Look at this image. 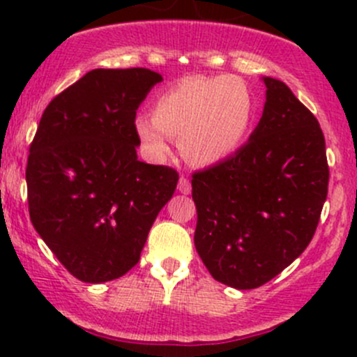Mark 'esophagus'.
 <instances>
[{
	"label": "esophagus",
	"mask_w": 357,
	"mask_h": 357,
	"mask_svg": "<svg viewBox=\"0 0 357 357\" xmlns=\"http://www.w3.org/2000/svg\"><path fill=\"white\" fill-rule=\"evenodd\" d=\"M178 190L181 193H185V195H188V193L192 192V185H190V179L185 178V176H181V178H179V183H178Z\"/></svg>",
	"instance_id": "esophagus-1"
}]
</instances>
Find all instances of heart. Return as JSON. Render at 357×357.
I'll return each instance as SVG.
<instances>
[{"mask_svg":"<svg viewBox=\"0 0 357 357\" xmlns=\"http://www.w3.org/2000/svg\"><path fill=\"white\" fill-rule=\"evenodd\" d=\"M254 112V98L240 79L186 77L158 95L153 115H136L135 132L153 158H164L171 138H181L188 160L212 165L243 145Z\"/></svg>","mask_w":357,"mask_h":357,"instance_id":"b5f03b06","label":"heart"}]
</instances>
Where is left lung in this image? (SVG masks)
<instances>
[{
  "instance_id": "obj_1",
  "label": "left lung",
  "mask_w": 357,
  "mask_h": 357,
  "mask_svg": "<svg viewBox=\"0 0 357 357\" xmlns=\"http://www.w3.org/2000/svg\"><path fill=\"white\" fill-rule=\"evenodd\" d=\"M264 84L248 142L192 179L197 252L212 278L238 290L264 285L305 250L328 193L318 121L285 82Z\"/></svg>"
}]
</instances>
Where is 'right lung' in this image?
<instances>
[{
	"mask_svg": "<svg viewBox=\"0 0 357 357\" xmlns=\"http://www.w3.org/2000/svg\"><path fill=\"white\" fill-rule=\"evenodd\" d=\"M162 75L95 68L43 112L25 181L32 226L72 276L121 278L138 264L179 174L139 162L136 110Z\"/></svg>",
	"mask_w": 357,
	"mask_h": 357,
	"instance_id": "1",
	"label": "right lung"
}]
</instances>
